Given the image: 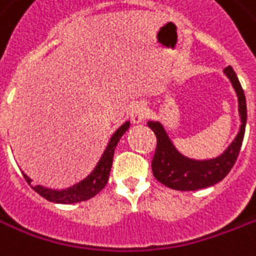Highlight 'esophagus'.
<instances>
[{"instance_id": "34e87169", "label": "esophagus", "mask_w": 256, "mask_h": 256, "mask_svg": "<svg viewBox=\"0 0 256 256\" xmlns=\"http://www.w3.org/2000/svg\"><path fill=\"white\" fill-rule=\"evenodd\" d=\"M146 116V106L144 103H136L130 111V120L132 124H141Z\"/></svg>"}]
</instances>
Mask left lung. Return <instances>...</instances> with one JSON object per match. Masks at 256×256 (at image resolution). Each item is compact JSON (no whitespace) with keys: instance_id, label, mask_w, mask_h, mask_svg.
Masks as SVG:
<instances>
[{"instance_id":"8db88e82","label":"left lung","mask_w":256,"mask_h":256,"mask_svg":"<svg viewBox=\"0 0 256 256\" xmlns=\"http://www.w3.org/2000/svg\"><path fill=\"white\" fill-rule=\"evenodd\" d=\"M224 75L231 82L238 96V111L240 116V128L235 140L218 157L196 160L178 152L172 142L166 128L160 120H149L148 126L157 136V148L152 161L153 174L161 184L176 190H198L218 184L230 173L235 165L244 138L247 124V104L244 91L232 67L224 68Z\"/></svg>"}]
</instances>
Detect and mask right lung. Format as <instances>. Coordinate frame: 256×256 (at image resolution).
I'll return each mask as SVG.
<instances>
[{
  "mask_svg": "<svg viewBox=\"0 0 256 256\" xmlns=\"http://www.w3.org/2000/svg\"><path fill=\"white\" fill-rule=\"evenodd\" d=\"M128 128H130V122L126 120L124 124H120V128L115 130L95 168L90 172V174L86 176L83 180L78 181L76 184L63 189L48 188L44 185L33 184L32 178L22 172L25 180L40 196L46 198L48 202H56V204H75V202L90 200L106 186L108 177H110L111 166H112L115 148L118 145L122 136L128 132Z\"/></svg>",
  "mask_w": 256,
  "mask_h": 256,
  "instance_id": "right-lung-1",
  "label": "right lung"
}]
</instances>
